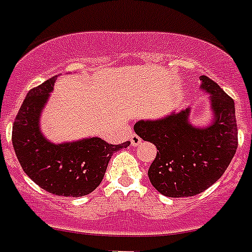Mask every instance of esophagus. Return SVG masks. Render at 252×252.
I'll return each instance as SVG.
<instances>
[{"instance_id": "34e87169", "label": "esophagus", "mask_w": 252, "mask_h": 252, "mask_svg": "<svg viewBox=\"0 0 252 252\" xmlns=\"http://www.w3.org/2000/svg\"><path fill=\"white\" fill-rule=\"evenodd\" d=\"M130 142H131L132 147H136V146H139L140 143H142V139L139 138L136 134H131V135H130Z\"/></svg>"}]
</instances>
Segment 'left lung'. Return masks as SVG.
Here are the masks:
<instances>
[{"instance_id":"8db88e82","label":"left lung","mask_w":252,"mask_h":252,"mask_svg":"<svg viewBox=\"0 0 252 252\" xmlns=\"http://www.w3.org/2000/svg\"><path fill=\"white\" fill-rule=\"evenodd\" d=\"M200 80V88L209 94L211 125H191L187 108L161 120L139 121L134 126L143 140L158 148L148 177L152 186L169 198L194 196L212 186L224 174L238 147L233 98L208 76L202 75Z\"/></svg>"}]
</instances>
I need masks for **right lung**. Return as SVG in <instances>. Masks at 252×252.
I'll use <instances>...</instances> for the list:
<instances>
[{
    "instance_id": "right-lung-1",
    "label": "right lung",
    "mask_w": 252,
    "mask_h": 252,
    "mask_svg": "<svg viewBox=\"0 0 252 252\" xmlns=\"http://www.w3.org/2000/svg\"><path fill=\"white\" fill-rule=\"evenodd\" d=\"M56 76L28 92L13 125V147L24 173L41 189L67 198L90 194L101 183L114 152L130 146L100 138L54 144L40 131V114Z\"/></svg>"
}]
</instances>
